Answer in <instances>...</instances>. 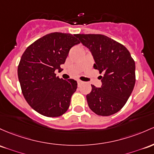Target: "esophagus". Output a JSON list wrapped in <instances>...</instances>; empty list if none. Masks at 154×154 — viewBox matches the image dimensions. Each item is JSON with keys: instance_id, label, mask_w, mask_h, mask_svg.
<instances>
[{"instance_id": "esophagus-1", "label": "esophagus", "mask_w": 154, "mask_h": 154, "mask_svg": "<svg viewBox=\"0 0 154 154\" xmlns=\"http://www.w3.org/2000/svg\"><path fill=\"white\" fill-rule=\"evenodd\" d=\"M82 82H82V81L77 80V85H78V86H80L81 84H82Z\"/></svg>"}]
</instances>
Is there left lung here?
Wrapping results in <instances>:
<instances>
[{
    "mask_svg": "<svg viewBox=\"0 0 154 154\" xmlns=\"http://www.w3.org/2000/svg\"><path fill=\"white\" fill-rule=\"evenodd\" d=\"M89 49L102 85L86 96L90 109L98 116L115 114L125 105L135 84V63L124 45L102 34H74Z\"/></svg>",
    "mask_w": 154,
    "mask_h": 154,
    "instance_id": "8db88e82",
    "label": "left lung"
}]
</instances>
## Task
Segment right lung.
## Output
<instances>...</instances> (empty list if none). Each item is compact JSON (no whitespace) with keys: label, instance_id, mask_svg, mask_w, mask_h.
<instances>
[{"label":"right lung","instance_id":"add662e5","mask_svg":"<svg viewBox=\"0 0 154 154\" xmlns=\"http://www.w3.org/2000/svg\"><path fill=\"white\" fill-rule=\"evenodd\" d=\"M80 42L70 33L45 35L27 47L18 66L17 74L25 100L34 110L47 117H58L67 111L77 88L73 79L56 77L62 71L70 49Z\"/></svg>","mask_w":154,"mask_h":154}]
</instances>
